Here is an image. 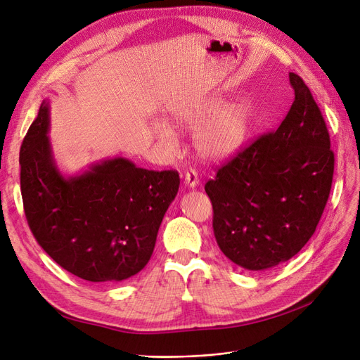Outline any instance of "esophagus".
<instances>
[{
  "mask_svg": "<svg viewBox=\"0 0 360 360\" xmlns=\"http://www.w3.org/2000/svg\"><path fill=\"white\" fill-rule=\"evenodd\" d=\"M184 182H185V185H186V186H188V188H195V186L200 184V179H198L197 172H195V170H193V169L186 170Z\"/></svg>",
  "mask_w": 360,
  "mask_h": 360,
  "instance_id": "obj_1",
  "label": "esophagus"
}]
</instances>
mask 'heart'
I'll return each instance as SVG.
<instances>
[{
	"instance_id": "obj_1",
	"label": "heart",
	"mask_w": 360,
	"mask_h": 360,
	"mask_svg": "<svg viewBox=\"0 0 360 360\" xmlns=\"http://www.w3.org/2000/svg\"><path fill=\"white\" fill-rule=\"evenodd\" d=\"M169 119L176 127H193V144L201 159L219 162L236 154L248 136L250 110L243 101L213 96L174 108ZM153 134L166 148H174L175 131L165 120L153 123Z\"/></svg>"
}]
</instances>
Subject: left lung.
<instances>
[{
  "instance_id": "8db88e82",
  "label": "left lung",
  "mask_w": 360,
  "mask_h": 360,
  "mask_svg": "<svg viewBox=\"0 0 360 360\" xmlns=\"http://www.w3.org/2000/svg\"><path fill=\"white\" fill-rule=\"evenodd\" d=\"M294 101L274 134L260 136L205 186L219 248L247 271L295 256L314 236L330 195V134L302 77L290 73Z\"/></svg>"
}]
</instances>
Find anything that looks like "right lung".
Wrapping results in <instances>:
<instances>
[{"label":"right lung","mask_w":360,"mask_h":360,"mask_svg":"<svg viewBox=\"0 0 360 360\" xmlns=\"http://www.w3.org/2000/svg\"><path fill=\"white\" fill-rule=\"evenodd\" d=\"M50 100L20 148V188L30 231L49 256L91 283H120L146 268L170 202L175 170L138 167L127 158L60 170L50 132Z\"/></svg>","instance_id":"add662e5"}]
</instances>
